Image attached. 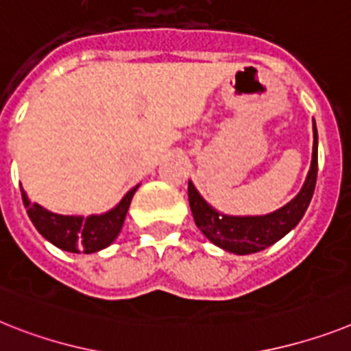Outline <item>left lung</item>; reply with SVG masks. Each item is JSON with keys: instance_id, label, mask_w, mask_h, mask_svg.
Returning a JSON list of instances; mask_svg holds the SVG:
<instances>
[{"instance_id": "obj_1", "label": "left lung", "mask_w": 351, "mask_h": 351, "mask_svg": "<svg viewBox=\"0 0 351 351\" xmlns=\"http://www.w3.org/2000/svg\"><path fill=\"white\" fill-rule=\"evenodd\" d=\"M312 162L307 180L296 198L266 216H226L208 205L189 182V205L194 223L210 243L235 255H248L269 248L289 234L307 210L317 178V130L314 123Z\"/></svg>"}]
</instances>
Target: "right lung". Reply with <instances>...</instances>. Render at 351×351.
Wrapping results in <instances>:
<instances>
[{"label":"right lung","mask_w":351,"mask_h":351,"mask_svg":"<svg viewBox=\"0 0 351 351\" xmlns=\"http://www.w3.org/2000/svg\"><path fill=\"white\" fill-rule=\"evenodd\" d=\"M137 187L139 185L128 191L125 198L112 210L89 217L53 214L40 207L39 203H32L23 189H21V196H23L28 217L44 239H48L57 248L71 253H94L107 248L116 241Z\"/></svg>","instance_id":"obj_1"}]
</instances>
